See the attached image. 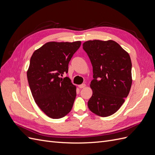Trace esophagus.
<instances>
[{"label":"esophagus","instance_id":"esophagus-1","mask_svg":"<svg viewBox=\"0 0 155 155\" xmlns=\"http://www.w3.org/2000/svg\"><path fill=\"white\" fill-rule=\"evenodd\" d=\"M85 86H86L85 83H83V84H81V85H79L78 87H79V88H84V87H85Z\"/></svg>","mask_w":155,"mask_h":155}]
</instances>
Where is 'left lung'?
<instances>
[{"mask_svg": "<svg viewBox=\"0 0 155 155\" xmlns=\"http://www.w3.org/2000/svg\"><path fill=\"white\" fill-rule=\"evenodd\" d=\"M83 48L93 68V94L88 107L98 116H110L123 105L132 85L130 56L112 40L88 41L83 44Z\"/></svg>", "mask_w": 155, "mask_h": 155, "instance_id": "obj_1", "label": "left lung"}]
</instances>
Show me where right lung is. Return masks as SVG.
Returning <instances> with one entry per match:
<instances>
[{
	"instance_id": "obj_1",
	"label": "right lung",
	"mask_w": 155,
	"mask_h": 155,
	"mask_svg": "<svg viewBox=\"0 0 155 155\" xmlns=\"http://www.w3.org/2000/svg\"><path fill=\"white\" fill-rule=\"evenodd\" d=\"M81 46L80 41L73 43L49 42L32 54L28 81L33 97L40 109L48 117L59 119L71 110L76 88L68 77V63Z\"/></svg>"
}]
</instances>
